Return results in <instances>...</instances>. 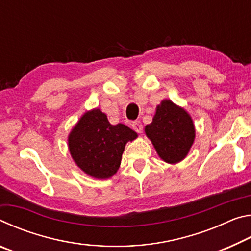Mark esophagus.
<instances>
[{"instance_id": "esophagus-1", "label": "esophagus", "mask_w": 251, "mask_h": 251, "mask_svg": "<svg viewBox=\"0 0 251 251\" xmlns=\"http://www.w3.org/2000/svg\"><path fill=\"white\" fill-rule=\"evenodd\" d=\"M131 127H133V129L135 130V131H137L138 134H141V133H143V125H142V123L141 122H133V124H131Z\"/></svg>"}]
</instances>
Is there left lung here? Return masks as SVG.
Returning a JSON list of instances; mask_svg holds the SVG:
<instances>
[{"label": "left lung", "mask_w": 251, "mask_h": 251, "mask_svg": "<svg viewBox=\"0 0 251 251\" xmlns=\"http://www.w3.org/2000/svg\"><path fill=\"white\" fill-rule=\"evenodd\" d=\"M145 134L160 159L174 165L188 155L196 130L192 116L185 108L171 100H163L157 105L152 122L145 126Z\"/></svg>", "instance_id": "8db88e82"}]
</instances>
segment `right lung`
I'll list each match as a JSON object with an SVG mask.
<instances>
[{
	"instance_id": "1",
	"label": "right lung",
	"mask_w": 251,
	"mask_h": 251,
	"mask_svg": "<svg viewBox=\"0 0 251 251\" xmlns=\"http://www.w3.org/2000/svg\"><path fill=\"white\" fill-rule=\"evenodd\" d=\"M137 133L124 124L112 125L100 108L84 113L69 134L72 158L86 174L96 179H107L121 166L126 144Z\"/></svg>"
}]
</instances>
